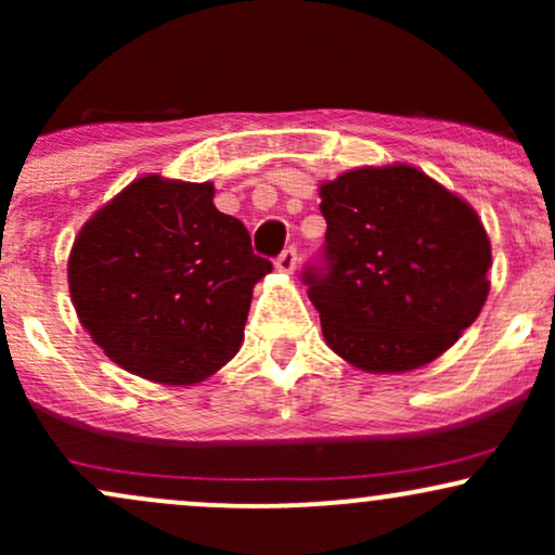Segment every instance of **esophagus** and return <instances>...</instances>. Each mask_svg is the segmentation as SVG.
I'll return each mask as SVG.
<instances>
[{
    "label": "esophagus",
    "mask_w": 555,
    "mask_h": 555,
    "mask_svg": "<svg viewBox=\"0 0 555 555\" xmlns=\"http://www.w3.org/2000/svg\"><path fill=\"white\" fill-rule=\"evenodd\" d=\"M276 269L284 271V273H292L297 269V250H295V247H284V250L279 253Z\"/></svg>",
    "instance_id": "obj_1"
}]
</instances>
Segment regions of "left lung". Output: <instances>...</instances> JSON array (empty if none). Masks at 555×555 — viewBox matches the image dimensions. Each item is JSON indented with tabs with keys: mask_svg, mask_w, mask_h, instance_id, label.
Listing matches in <instances>:
<instances>
[{
	"mask_svg": "<svg viewBox=\"0 0 555 555\" xmlns=\"http://www.w3.org/2000/svg\"><path fill=\"white\" fill-rule=\"evenodd\" d=\"M326 242L302 269L328 347L367 373L446 352L488 297L490 242L467 203L415 167L354 169L321 188Z\"/></svg>",
	"mask_w": 555,
	"mask_h": 555,
	"instance_id": "8db88e82",
	"label": "left lung"
}]
</instances>
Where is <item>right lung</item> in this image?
<instances>
[{"label": "right lung", "instance_id": "right-lung-1", "mask_svg": "<svg viewBox=\"0 0 555 555\" xmlns=\"http://www.w3.org/2000/svg\"><path fill=\"white\" fill-rule=\"evenodd\" d=\"M273 269L214 206L211 182H132L69 253L80 323L125 371L188 386L237 354L253 286Z\"/></svg>", "mask_w": 555, "mask_h": 555}]
</instances>
